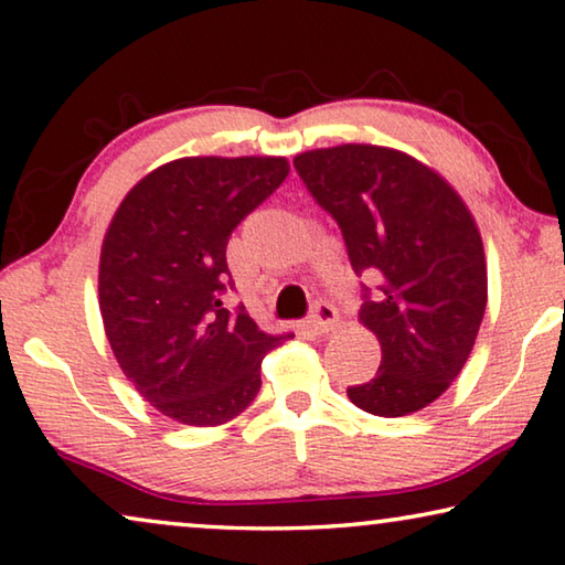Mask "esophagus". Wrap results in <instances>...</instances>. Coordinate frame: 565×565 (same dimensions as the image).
Masks as SVG:
<instances>
[{"instance_id":"1","label":"esophagus","mask_w":565,"mask_h":565,"mask_svg":"<svg viewBox=\"0 0 565 565\" xmlns=\"http://www.w3.org/2000/svg\"><path fill=\"white\" fill-rule=\"evenodd\" d=\"M339 321V311L331 307L327 301H317L315 309H311V315L303 321V329L309 331V334H327L337 327Z\"/></svg>"}]
</instances>
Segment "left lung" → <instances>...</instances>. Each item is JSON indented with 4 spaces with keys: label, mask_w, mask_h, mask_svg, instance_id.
<instances>
[{
    "label": "left lung",
    "mask_w": 565,
    "mask_h": 565,
    "mask_svg": "<svg viewBox=\"0 0 565 565\" xmlns=\"http://www.w3.org/2000/svg\"><path fill=\"white\" fill-rule=\"evenodd\" d=\"M299 178L342 228L362 284V324L382 344L380 372L347 390L356 407L402 417L435 402L468 362L488 303L480 231L450 183L407 153L337 146L294 158Z\"/></svg>",
    "instance_id": "8db88e82"
}]
</instances>
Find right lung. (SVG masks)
<instances>
[{
    "instance_id": "obj_1",
    "label": "right lung",
    "mask_w": 565,
    "mask_h": 565,
    "mask_svg": "<svg viewBox=\"0 0 565 565\" xmlns=\"http://www.w3.org/2000/svg\"><path fill=\"white\" fill-rule=\"evenodd\" d=\"M289 175L286 158H181L148 173L115 211L100 254V315L125 377L166 417L213 427L262 390L266 334L234 289V228Z\"/></svg>"
}]
</instances>
